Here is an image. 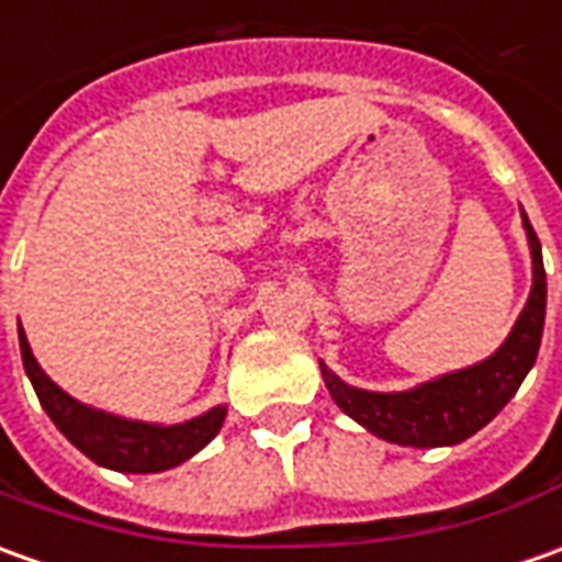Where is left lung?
I'll list each match as a JSON object with an SVG mask.
<instances>
[{
  "mask_svg": "<svg viewBox=\"0 0 562 562\" xmlns=\"http://www.w3.org/2000/svg\"><path fill=\"white\" fill-rule=\"evenodd\" d=\"M520 217L529 239V258H532V289L502 347L486 360L430 378L409 391H362L347 384L345 378L335 375L319 360L323 381L338 409L369 434H375L378 440L412 446V449L458 446L476 430H483L505 409L507 400L517 393L522 378L536 366L541 331H544V307H548L541 243L522 209Z\"/></svg>",
  "mask_w": 562,
  "mask_h": 562,
  "instance_id": "1",
  "label": "left lung"
}]
</instances>
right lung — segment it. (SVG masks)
<instances>
[{"label": "right lung", "instance_id": "1", "mask_svg": "<svg viewBox=\"0 0 562 562\" xmlns=\"http://www.w3.org/2000/svg\"><path fill=\"white\" fill-rule=\"evenodd\" d=\"M18 338H21L26 378L40 396L42 409L48 412L57 430L82 456H89L101 468L120 473L171 471V468L184 464L187 458L196 456L200 449H205L224 425V415H227L224 403H217L209 412H202L190 422H181V425L135 422V418H122L113 412L86 406L67 391H60L55 381L42 372L21 323H18Z\"/></svg>", "mask_w": 562, "mask_h": 562}]
</instances>
